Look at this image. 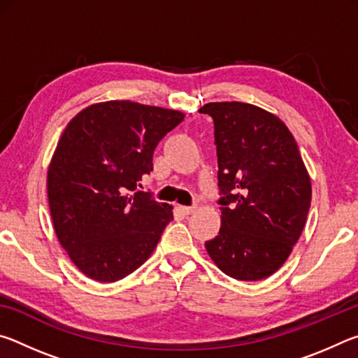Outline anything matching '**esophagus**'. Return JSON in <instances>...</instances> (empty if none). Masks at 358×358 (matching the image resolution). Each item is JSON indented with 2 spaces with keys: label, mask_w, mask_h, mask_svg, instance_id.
Returning a JSON list of instances; mask_svg holds the SVG:
<instances>
[{
  "label": "esophagus",
  "mask_w": 358,
  "mask_h": 358,
  "mask_svg": "<svg viewBox=\"0 0 358 358\" xmlns=\"http://www.w3.org/2000/svg\"><path fill=\"white\" fill-rule=\"evenodd\" d=\"M197 210V207L196 205H192V207H180V211L183 215H191V213H194V211Z\"/></svg>",
  "instance_id": "34e87169"
}]
</instances>
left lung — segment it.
<instances>
[{"instance_id": "8db88e82", "label": "left lung", "mask_w": 358, "mask_h": 358, "mask_svg": "<svg viewBox=\"0 0 358 358\" xmlns=\"http://www.w3.org/2000/svg\"><path fill=\"white\" fill-rule=\"evenodd\" d=\"M221 229L205 241L217 268L259 281L286 262L311 205V180L294 136L273 113L245 102H210Z\"/></svg>"}]
</instances>
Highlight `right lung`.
Listing matches in <instances>:
<instances>
[{
	"label": "right lung",
	"mask_w": 358,
	"mask_h": 358,
	"mask_svg": "<svg viewBox=\"0 0 358 358\" xmlns=\"http://www.w3.org/2000/svg\"><path fill=\"white\" fill-rule=\"evenodd\" d=\"M172 108L107 101L66 126L47 172L48 207L59 243L99 282L137 270L173 220L169 203L138 191L156 145L183 121Z\"/></svg>",
	"instance_id": "obj_1"
}]
</instances>
